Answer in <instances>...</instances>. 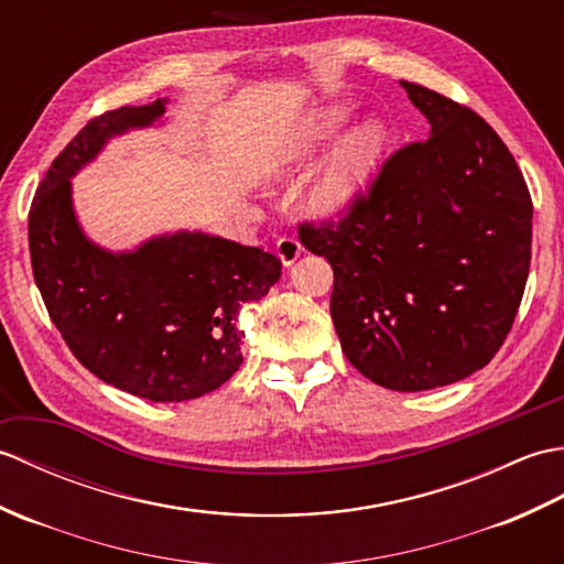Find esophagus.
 <instances>
[{"mask_svg": "<svg viewBox=\"0 0 564 564\" xmlns=\"http://www.w3.org/2000/svg\"><path fill=\"white\" fill-rule=\"evenodd\" d=\"M274 250H278V256L284 265H292V262L302 256L304 248H302V243H299V239H294V236H282L278 246H274Z\"/></svg>", "mask_w": 564, "mask_h": 564, "instance_id": "1", "label": "esophagus"}]
</instances>
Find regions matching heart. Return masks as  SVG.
<instances>
[{"label": "heart", "instance_id": "obj_1", "mask_svg": "<svg viewBox=\"0 0 564 564\" xmlns=\"http://www.w3.org/2000/svg\"><path fill=\"white\" fill-rule=\"evenodd\" d=\"M347 116L345 108H330L321 116L299 124L265 156V173L270 178H284L302 171L328 144ZM386 147V128L379 120H365L349 130L323 164L308 178L302 205L306 215L316 219H340L355 207L359 195L377 169Z\"/></svg>", "mask_w": 564, "mask_h": 564}]
</instances>
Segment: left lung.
<instances>
[{
    "label": "left lung",
    "mask_w": 564,
    "mask_h": 564,
    "mask_svg": "<svg viewBox=\"0 0 564 564\" xmlns=\"http://www.w3.org/2000/svg\"><path fill=\"white\" fill-rule=\"evenodd\" d=\"M400 86L430 137L388 156L340 221H304L299 239L330 262V316L349 365L412 393L470 377L507 340L529 280L533 205L478 112Z\"/></svg>",
    "instance_id": "obj_1"
}]
</instances>
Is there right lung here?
<instances>
[{
    "label": "right lung",
    "mask_w": 564,
    "mask_h": 564,
    "mask_svg": "<svg viewBox=\"0 0 564 564\" xmlns=\"http://www.w3.org/2000/svg\"><path fill=\"white\" fill-rule=\"evenodd\" d=\"M164 112L166 98H156L86 122L37 185L29 248L37 290L72 355L120 391L181 403L239 371V311L270 292L282 262L203 231L156 236L128 253L86 239L69 178L112 137L149 128Z\"/></svg>",
    "instance_id": "1"
}]
</instances>
